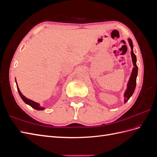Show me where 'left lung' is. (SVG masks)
Listing matches in <instances>:
<instances>
[{
	"label": "left lung",
	"mask_w": 157,
	"mask_h": 157,
	"mask_svg": "<svg viewBox=\"0 0 157 157\" xmlns=\"http://www.w3.org/2000/svg\"><path fill=\"white\" fill-rule=\"evenodd\" d=\"M128 43L131 48V57H132V60L133 65H134V67L132 69V73L130 77L129 80H128V82L127 84V88L125 90L124 94V103L127 102V101L130 98V97L132 96L133 93L134 92V90L136 89V78L137 76V72H138V67H137L136 62H137V59L136 56L134 53V46H133L132 41L130 39L128 38Z\"/></svg>",
	"instance_id": "1"
}]
</instances>
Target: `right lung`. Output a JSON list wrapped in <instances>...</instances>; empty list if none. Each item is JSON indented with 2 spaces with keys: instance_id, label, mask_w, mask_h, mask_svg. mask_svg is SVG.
Returning a JSON list of instances; mask_svg holds the SVG:
<instances>
[{
  "instance_id": "1",
  "label": "right lung",
  "mask_w": 157,
  "mask_h": 157,
  "mask_svg": "<svg viewBox=\"0 0 157 157\" xmlns=\"http://www.w3.org/2000/svg\"><path fill=\"white\" fill-rule=\"evenodd\" d=\"M16 86H17V91L19 92V94H20V96L21 98L23 99V101H24L26 104L30 105L31 107H33V109H36V110H38V111H42V110H44V109H45V107L40 106V103L33 101V100H31V99H28V98H27L26 97L23 96L22 93L20 92V88H18L17 84V82H16Z\"/></svg>"
}]
</instances>
